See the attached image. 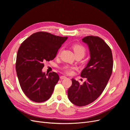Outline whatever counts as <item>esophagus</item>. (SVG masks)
I'll return each mask as SVG.
<instances>
[{
	"label": "esophagus",
	"instance_id": "34e87169",
	"mask_svg": "<svg viewBox=\"0 0 130 130\" xmlns=\"http://www.w3.org/2000/svg\"><path fill=\"white\" fill-rule=\"evenodd\" d=\"M66 78V76H65V75H61V76H60V79H61V80L64 79H65Z\"/></svg>",
	"mask_w": 130,
	"mask_h": 130
}]
</instances>
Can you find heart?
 Segmentation results:
<instances>
[{"mask_svg":"<svg viewBox=\"0 0 130 130\" xmlns=\"http://www.w3.org/2000/svg\"><path fill=\"white\" fill-rule=\"evenodd\" d=\"M72 49L74 51V52L76 56H80L82 57H84L86 54V48L83 45H81L80 44H74L72 46ZM60 52H61V50L59 51L58 53V55L60 54ZM74 69V68L73 67H66L65 71H66V72L67 73L70 74L72 72L73 70Z\"/></svg>","mask_w":130,"mask_h":130,"instance_id":"obj_1","label":"heart"}]
</instances>
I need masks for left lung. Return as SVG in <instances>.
Segmentation results:
<instances>
[{
	"mask_svg": "<svg viewBox=\"0 0 130 130\" xmlns=\"http://www.w3.org/2000/svg\"><path fill=\"white\" fill-rule=\"evenodd\" d=\"M88 46L90 58L81 76L87 79L83 85L72 79L68 91V98L73 104L81 107L94 102L103 92L111 76L113 68L112 51L102 38L88 36L82 40Z\"/></svg>",
	"mask_w": 130,
	"mask_h": 130,
	"instance_id": "1",
	"label": "left lung"
}]
</instances>
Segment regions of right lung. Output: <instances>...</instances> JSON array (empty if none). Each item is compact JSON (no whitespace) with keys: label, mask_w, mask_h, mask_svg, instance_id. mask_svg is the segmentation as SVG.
<instances>
[{"label":"right lung","mask_w":130,"mask_h":130,"mask_svg":"<svg viewBox=\"0 0 130 130\" xmlns=\"http://www.w3.org/2000/svg\"><path fill=\"white\" fill-rule=\"evenodd\" d=\"M68 37L39 31L24 41L18 51L16 71L20 87L27 96L36 102H42L51 96L59 75L49 74L42 70L44 62L54 59Z\"/></svg>","instance_id":"right-lung-1"}]
</instances>
